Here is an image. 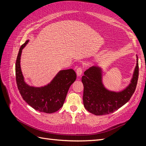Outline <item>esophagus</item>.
<instances>
[{"instance_id":"obj_1","label":"esophagus","mask_w":146,"mask_h":146,"mask_svg":"<svg viewBox=\"0 0 146 146\" xmlns=\"http://www.w3.org/2000/svg\"><path fill=\"white\" fill-rule=\"evenodd\" d=\"M76 75H77V76H80L81 75H82V73L83 72V68L82 67H79L77 69H76Z\"/></svg>"}]
</instances>
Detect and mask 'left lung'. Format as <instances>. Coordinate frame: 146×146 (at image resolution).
Here are the masks:
<instances>
[{
	"mask_svg": "<svg viewBox=\"0 0 146 146\" xmlns=\"http://www.w3.org/2000/svg\"><path fill=\"white\" fill-rule=\"evenodd\" d=\"M138 72L137 59L131 83L125 90L115 93L107 90L103 86L100 69L96 66L88 69L82 77L83 103L85 108L95 115H108L117 111L127 103L134 93L137 85Z\"/></svg>",
	"mask_w": 146,
	"mask_h": 146,
	"instance_id": "1",
	"label": "left lung"
}]
</instances>
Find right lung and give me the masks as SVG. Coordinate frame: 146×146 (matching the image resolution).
Returning <instances> with one entry per match:
<instances>
[{"instance_id": "1", "label": "right lung", "mask_w": 146, "mask_h": 146, "mask_svg": "<svg viewBox=\"0 0 146 146\" xmlns=\"http://www.w3.org/2000/svg\"><path fill=\"white\" fill-rule=\"evenodd\" d=\"M29 40L20 48L15 64V75L17 88L27 104L38 111L52 113L57 111L63 106L68 91L75 82L76 75L72 69L62 70L49 84L42 88H34L27 85L21 70L20 60L23 49Z\"/></svg>"}]
</instances>
